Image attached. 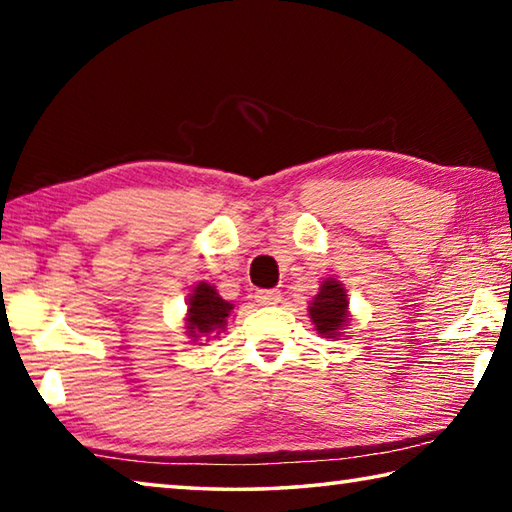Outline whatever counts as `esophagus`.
<instances>
[{"instance_id":"obj_1","label":"esophagus","mask_w":512,"mask_h":512,"mask_svg":"<svg viewBox=\"0 0 512 512\" xmlns=\"http://www.w3.org/2000/svg\"><path fill=\"white\" fill-rule=\"evenodd\" d=\"M255 300L259 305H277V302L282 300V293L277 289H262L255 293Z\"/></svg>"}]
</instances>
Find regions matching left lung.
Here are the masks:
<instances>
[{
  "label": "left lung",
  "instance_id": "left-lung-1",
  "mask_svg": "<svg viewBox=\"0 0 512 512\" xmlns=\"http://www.w3.org/2000/svg\"><path fill=\"white\" fill-rule=\"evenodd\" d=\"M309 316L314 320L318 334L334 339L339 329L348 323V298L345 289L336 280H325L320 284L318 296L309 307Z\"/></svg>",
  "mask_w": 512,
  "mask_h": 512
}]
</instances>
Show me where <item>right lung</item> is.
Listing matches in <instances>:
<instances>
[{"mask_svg":"<svg viewBox=\"0 0 512 512\" xmlns=\"http://www.w3.org/2000/svg\"><path fill=\"white\" fill-rule=\"evenodd\" d=\"M232 305L225 302L214 287L207 282L196 284L192 296H189V318H187V332L189 336L201 339L212 332H221L225 327V318H228Z\"/></svg>","mask_w":512,"mask_h":512,"instance_id":"1","label":"right lung"}]
</instances>
